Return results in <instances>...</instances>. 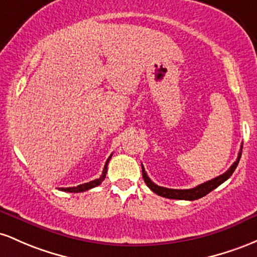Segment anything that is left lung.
Instances as JSON below:
<instances>
[{
	"label": "left lung",
	"mask_w": 257,
	"mask_h": 257,
	"mask_svg": "<svg viewBox=\"0 0 257 257\" xmlns=\"http://www.w3.org/2000/svg\"><path fill=\"white\" fill-rule=\"evenodd\" d=\"M240 157H241V148L238 154L237 160L233 163V165L230 166L224 174L217 176V177L212 178V180L207 181V182L199 184V186L191 189H171V188H165V187L158 186V184H155L151 178L148 177V175H147V172L144 171V167L142 165L143 180L147 186H148L153 192L157 193L158 195H160V197L169 198V199H180V200H197L199 198L205 197L206 194H209L210 192L214 191V189L217 188L220 184L223 183L224 181L228 180L230 176H232L233 172H234V170L237 169L239 160H240Z\"/></svg>",
	"instance_id": "1"
}]
</instances>
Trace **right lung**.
Segmentation results:
<instances>
[{
    "mask_svg": "<svg viewBox=\"0 0 257 257\" xmlns=\"http://www.w3.org/2000/svg\"><path fill=\"white\" fill-rule=\"evenodd\" d=\"M110 158H111V155L108 158V160L105 161L104 169H103V172H102V175H100L99 178H97V180H94V181H91V182L79 184L77 187H68V188H60V191L69 192V193H81V192L88 191V189L94 188V187L99 186V184L102 183L103 181H104V178L106 176V171H108V164H109V160H110Z\"/></svg>",
    "mask_w": 257,
    "mask_h": 257,
    "instance_id": "1",
    "label": "right lung"
}]
</instances>
